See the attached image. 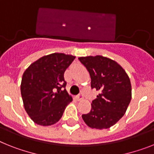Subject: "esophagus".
Masks as SVG:
<instances>
[{
  "label": "esophagus",
  "mask_w": 154,
  "mask_h": 154,
  "mask_svg": "<svg viewBox=\"0 0 154 154\" xmlns=\"http://www.w3.org/2000/svg\"><path fill=\"white\" fill-rule=\"evenodd\" d=\"M81 99H83V95H82V94H79L77 96V101H81Z\"/></svg>",
  "instance_id": "34e87169"
}]
</instances>
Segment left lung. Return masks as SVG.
<instances>
[{
	"mask_svg": "<svg viewBox=\"0 0 154 154\" xmlns=\"http://www.w3.org/2000/svg\"><path fill=\"white\" fill-rule=\"evenodd\" d=\"M91 77V87L100 93L91 109L82 115L85 124L96 129H106L123 117L131 99V81L117 62L102 55L78 58Z\"/></svg>",
	"mask_w": 154,
	"mask_h": 154,
	"instance_id": "left-lung-1",
	"label": "left lung"
}]
</instances>
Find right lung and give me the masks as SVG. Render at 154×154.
<instances>
[{
  "label": "right lung",
  "instance_id": "obj_1",
  "mask_svg": "<svg viewBox=\"0 0 154 154\" xmlns=\"http://www.w3.org/2000/svg\"><path fill=\"white\" fill-rule=\"evenodd\" d=\"M75 56L53 53L40 58L23 75L21 95L24 108L34 123H57L73 99L65 87L64 73Z\"/></svg>",
  "mask_w": 154,
  "mask_h": 154
}]
</instances>
